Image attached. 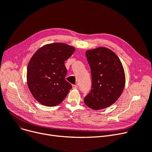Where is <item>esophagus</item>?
Wrapping results in <instances>:
<instances>
[{
    "mask_svg": "<svg viewBox=\"0 0 152 152\" xmlns=\"http://www.w3.org/2000/svg\"><path fill=\"white\" fill-rule=\"evenodd\" d=\"M72 89H77V85H75V84H73L72 86Z\"/></svg>",
    "mask_w": 152,
    "mask_h": 152,
    "instance_id": "obj_1",
    "label": "esophagus"
}]
</instances>
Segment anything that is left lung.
Here are the masks:
<instances>
[{"mask_svg": "<svg viewBox=\"0 0 152 152\" xmlns=\"http://www.w3.org/2000/svg\"><path fill=\"white\" fill-rule=\"evenodd\" d=\"M91 72L92 86L84 97V103L94 110L113 105L124 89L125 77L123 66L114 53L99 47L86 53Z\"/></svg>", "mask_w": 152, "mask_h": 152, "instance_id": "1", "label": "left lung"}]
</instances>
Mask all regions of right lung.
Listing matches in <instances>:
<instances>
[{
	"instance_id": "add662e5",
	"label": "right lung",
	"mask_w": 152,
	"mask_h": 152,
	"mask_svg": "<svg viewBox=\"0 0 152 152\" xmlns=\"http://www.w3.org/2000/svg\"><path fill=\"white\" fill-rule=\"evenodd\" d=\"M74 47L63 43L46 45L33 55L27 68V84L31 94L46 106H55L66 97L72 86L65 80L64 61Z\"/></svg>"
}]
</instances>
